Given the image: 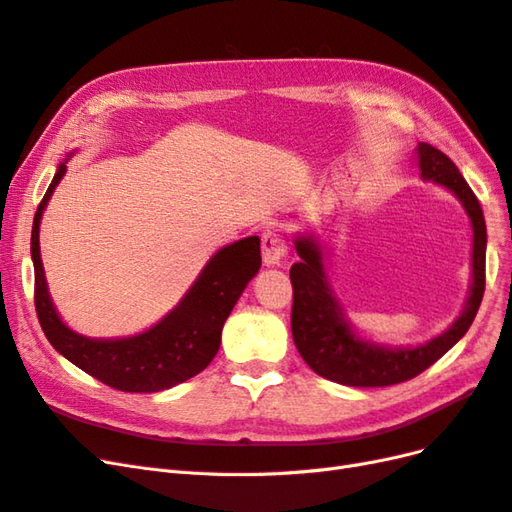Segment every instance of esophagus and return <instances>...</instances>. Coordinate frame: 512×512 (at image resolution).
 <instances>
[{
	"instance_id": "34e87169",
	"label": "esophagus",
	"mask_w": 512,
	"mask_h": 512,
	"mask_svg": "<svg viewBox=\"0 0 512 512\" xmlns=\"http://www.w3.org/2000/svg\"><path fill=\"white\" fill-rule=\"evenodd\" d=\"M260 250H262V262H265L267 267H277L284 260L286 241H284V237L280 235V232L267 230L265 235H262Z\"/></svg>"
}]
</instances>
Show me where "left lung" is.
I'll return each instance as SVG.
<instances>
[{"label": "left lung", "instance_id": "obj_1", "mask_svg": "<svg viewBox=\"0 0 512 512\" xmlns=\"http://www.w3.org/2000/svg\"><path fill=\"white\" fill-rule=\"evenodd\" d=\"M421 179L442 185L468 213L472 226V280L457 320L418 346H384L361 337L346 318L327 275V247L314 232L294 237L299 262L290 269L292 339L318 376L346 386H391L421 374L468 333L485 292L487 226L474 192L453 160L427 143L414 149Z\"/></svg>", "mask_w": 512, "mask_h": 512}]
</instances>
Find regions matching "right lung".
I'll return each instance as SVG.
<instances>
[{
	"instance_id": "obj_1",
	"label": "right lung",
	"mask_w": 512,
	"mask_h": 512,
	"mask_svg": "<svg viewBox=\"0 0 512 512\" xmlns=\"http://www.w3.org/2000/svg\"><path fill=\"white\" fill-rule=\"evenodd\" d=\"M70 156L55 170L34 215L32 260L36 312L51 346L85 374L126 393H158L200 374L220 350L222 327L245 286L260 269V239L245 237L215 252L181 301L147 331L98 339L72 331L53 305L40 258V222L66 175Z\"/></svg>"
}]
</instances>
